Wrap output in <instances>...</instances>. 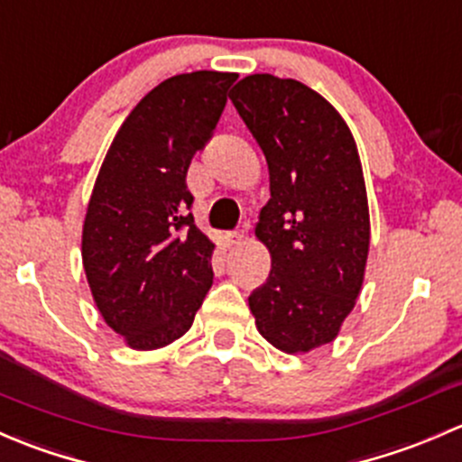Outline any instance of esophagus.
Masks as SVG:
<instances>
[{
	"mask_svg": "<svg viewBox=\"0 0 462 462\" xmlns=\"http://www.w3.org/2000/svg\"><path fill=\"white\" fill-rule=\"evenodd\" d=\"M242 240H245V233H242V231H229V233H226V236H225L226 246H237Z\"/></svg>",
	"mask_w": 462,
	"mask_h": 462,
	"instance_id": "esophagus-1",
	"label": "esophagus"
}]
</instances>
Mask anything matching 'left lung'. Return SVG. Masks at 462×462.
I'll return each instance as SVG.
<instances>
[{
    "instance_id": "obj_1",
    "label": "left lung",
    "mask_w": 462,
    "mask_h": 462,
    "mask_svg": "<svg viewBox=\"0 0 462 462\" xmlns=\"http://www.w3.org/2000/svg\"><path fill=\"white\" fill-rule=\"evenodd\" d=\"M229 97L269 164L255 236L271 273L249 296L251 313L271 345L304 354L334 340L363 287L369 207L358 149L340 113L296 79L249 75Z\"/></svg>"
}]
</instances>
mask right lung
I'll list each match as a JSON object with an SVG mask.
<instances>
[{"instance_id":"1","label":"right lung","mask_w":462,"mask_h":462,"mask_svg":"<svg viewBox=\"0 0 462 462\" xmlns=\"http://www.w3.org/2000/svg\"><path fill=\"white\" fill-rule=\"evenodd\" d=\"M236 73L164 79L117 131L90 196L82 260L93 300L133 349L189 331L213 284V242L193 222L187 171L213 137Z\"/></svg>"}]
</instances>
